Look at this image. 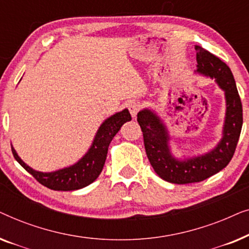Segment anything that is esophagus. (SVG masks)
Segmentation results:
<instances>
[{
	"mask_svg": "<svg viewBox=\"0 0 249 249\" xmlns=\"http://www.w3.org/2000/svg\"><path fill=\"white\" fill-rule=\"evenodd\" d=\"M139 110H141V104L137 103V102H132V103L129 105V112H130L132 118H136V115H137Z\"/></svg>",
	"mask_w": 249,
	"mask_h": 249,
	"instance_id": "1",
	"label": "esophagus"
}]
</instances>
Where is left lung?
Returning a JSON list of instances; mask_svg holds the SVG:
<instances>
[{"mask_svg": "<svg viewBox=\"0 0 249 249\" xmlns=\"http://www.w3.org/2000/svg\"><path fill=\"white\" fill-rule=\"evenodd\" d=\"M195 50V72L215 80L224 91L226 98L222 138L215 147L205 154L177 159L170 148L171 138L166 125L156 112L142 108L137 114V121L144 136L146 154L153 169L163 180L178 185L203 181L226 168L236 151L243 127V107L230 68L203 47L196 45Z\"/></svg>", "mask_w": 249, "mask_h": 249, "instance_id": "8db88e82", "label": "left lung"}]
</instances>
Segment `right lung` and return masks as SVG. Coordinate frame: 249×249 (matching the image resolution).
Instances as JSON below:
<instances>
[{
  "instance_id": "1",
  "label": "right lung",
  "mask_w": 249,
  "mask_h": 249,
  "mask_svg": "<svg viewBox=\"0 0 249 249\" xmlns=\"http://www.w3.org/2000/svg\"><path fill=\"white\" fill-rule=\"evenodd\" d=\"M130 120L131 115L129 113L128 108L117 112L110 118L105 119L103 124L98 128L94 141L86 154L74 164L59 169L56 171L42 172L30 168L19 158L13 146L11 147L12 154L17 162L26 171H28L37 181L47 188L63 190V192L81 189L94 182L101 175L105 160H107L108 145L114 136L118 134V131L120 130L122 124Z\"/></svg>"
}]
</instances>
